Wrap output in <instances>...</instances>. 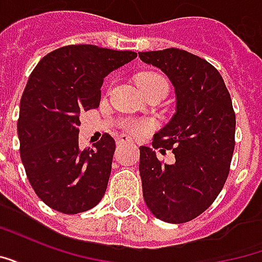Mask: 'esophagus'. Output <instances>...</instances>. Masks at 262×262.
Listing matches in <instances>:
<instances>
[{
  "instance_id": "34e87169",
  "label": "esophagus",
  "mask_w": 262,
  "mask_h": 262,
  "mask_svg": "<svg viewBox=\"0 0 262 262\" xmlns=\"http://www.w3.org/2000/svg\"><path fill=\"white\" fill-rule=\"evenodd\" d=\"M130 142V136H127V135H120V136H118V139H116V143H118V144H126V143Z\"/></svg>"
}]
</instances>
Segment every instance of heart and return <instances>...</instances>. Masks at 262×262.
Listing matches in <instances>:
<instances>
[{
	"label": "heart",
	"instance_id": "1",
	"mask_svg": "<svg viewBox=\"0 0 262 262\" xmlns=\"http://www.w3.org/2000/svg\"><path fill=\"white\" fill-rule=\"evenodd\" d=\"M139 85L142 86L144 94L156 88H165L168 91V82L163 75L156 73H146L137 78ZM119 126L123 130L129 132L132 135H142L144 132L150 130L153 127V123L147 119H136V118H123L119 120Z\"/></svg>",
	"mask_w": 262,
	"mask_h": 262
}]
</instances>
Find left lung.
<instances>
[{
  "instance_id": "left-lung-1",
  "label": "left lung",
  "mask_w": 262,
  "mask_h": 262,
  "mask_svg": "<svg viewBox=\"0 0 262 262\" xmlns=\"http://www.w3.org/2000/svg\"><path fill=\"white\" fill-rule=\"evenodd\" d=\"M139 57L168 75L177 112L154 135L153 147L172 149L164 165L153 148L140 147L143 196L150 212L167 223H185L214 202L230 171L236 115L222 75L206 60L181 49L140 52Z\"/></svg>"
}]
</instances>
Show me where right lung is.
I'll return each mask as SVG.
<instances>
[{"label":"right lung","instance_id":"right-lung-1","mask_svg":"<svg viewBox=\"0 0 262 262\" xmlns=\"http://www.w3.org/2000/svg\"><path fill=\"white\" fill-rule=\"evenodd\" d=\"M136 57L70 45L46 54L29 75L18 119L20 160L36 195L54 210L81 213L102 199L116 144L105 133L94 148L81 150L80 114L98 108L103 78Z\"/></svg>","mask_w":262,"mask_h":262}]
</instances>
